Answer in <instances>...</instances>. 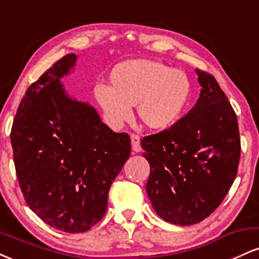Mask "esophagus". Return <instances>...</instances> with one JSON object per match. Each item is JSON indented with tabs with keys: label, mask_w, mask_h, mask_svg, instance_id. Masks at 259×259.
Here are the masks:
<instances>
[{
	"label": "esophagus",
	"mask_w": 259,
	"mask_h": 259,
	"mask_svg": "<svg viewBox=\"0 0 259 259\" xmlns=\"http://www.w3.org/2000/svg\"><path fill=\"white\" fill-rule=\"evenodd\" d=\"M130 139H132V146H133L134 152H140V151H141L140 136L136 135V134H132V135H130Z\"/></svg>",
	"instance_id": "1"
}]
</instances>
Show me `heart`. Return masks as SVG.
I'll return each instance as SVG.
<instances>
[{
	"instance_id": "heart-1",
	"label": "heart",
	"mask_w": 259,
	"mask_h": 259,
	"mask_svg": "<svg viewBox=\"0 0 259 259\" xmlns=\"http://www.w3.org/2000/svg\"><path fill=\"white\" fill-rule=\"evenodd\" d=\"M111 86L99 85L95 99L112 125L120 126L136 106L139 119L150 129H167L185 111L191 84L185 73L151 59H132L113 68Z\"/></svg>"
}]
</instances>
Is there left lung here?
<instances>
[{"label": "left lung", "mask_w": 259, "mask_h": 259, "mask_svg": "<svg viewBox=\"0 0 259 259\" xmlns=\"http://www.w3.org/2000/svg\"><path fill=\"white\" fill-rule=\"evenodd\" d=\"M200 99L167 130L145 136L146 191L163 221L197 224L222 203L237 174L241 142L236 113L212 74L196 69Z\"/></svg>", "instance_id": "left-lung-1"}]
</instances>
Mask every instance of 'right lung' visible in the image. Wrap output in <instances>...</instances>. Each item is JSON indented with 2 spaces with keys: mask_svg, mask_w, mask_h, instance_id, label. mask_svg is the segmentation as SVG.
<instances>
[{
  "mask_svg": "<svg viewBox=\"0 0 259 259\" xmlns=\"http://www.w3.org/2000/svg\"><path fill=\"white\" fill-rule=\"evenodd\" d=\"M76 56H64L26 90L11 130L13 159L26 204L46 224L84 233L105 215L108 191L132 144L88 103L72 100L59 78Z\"/></svg>",
  "mask_w": 259,
  "mask_h": 259,
  "instance_id": "1",
  "label": "right lung"
}]
</instances>
